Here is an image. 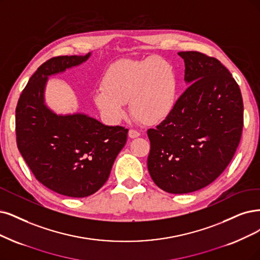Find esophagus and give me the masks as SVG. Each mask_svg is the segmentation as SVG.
Here are the masks:
<instances>
[{
  "label": "esophagus",
  "mask_w": 260,
  "mask_h": 260,
  "mask_svg": "<svg viewBox=\"0 0 260 260\" xmlns=\"http://www.w3.org/2000/svg\"><path fill=\"white\" fill-rule=\"evenodd\" d=\"M128 136H129V138H137L138 136H140V133L136 129L132 128L128 131Z\"/></svg>",
  "instance_id": "esophagus-1"
}]
</instances>
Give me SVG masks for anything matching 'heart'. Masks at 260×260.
Instances as JSON below:
<instances>
[{"instance_id":"1","label":"heart","mask_w":260,"mask_h":260,"mask_svg":"<svg viewBox=\"0 0 260 260\" xmlns=\"http://www.w3.org/2000/svg\"><path fill=\"white\" fill-rule=\"evenodd\" d=\"M93 100L105 121L117 124L126 117V102L134 117L148 125L164 121L177 100L174 67L158 56L121 59L110 64Z\"/></svg>"}]
</instances>
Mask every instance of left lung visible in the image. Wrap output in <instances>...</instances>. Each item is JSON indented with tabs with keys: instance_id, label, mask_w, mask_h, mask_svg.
I'll return each instance as SVG.
<instances>
[{
	"instance_id": "left-lung-1",
	"label": "left lung",
	"mask_w": 260,
	"mask_h": 260,
	"mask_svg": "<svg viewBox=\"0 0 260 260\" xmlns=\"http://www.w3.org/2000/svg\"><path fill=\"white\" fill-rule=\"evenodd\" d=\"M190 83L168 117L148 129V170L154 183L171 194L203 188L232 161L241 140L243 101L233 75L213 56L178 53Z\"/></svg>"
}]
</instances>
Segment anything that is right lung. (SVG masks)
Returning <instances> with one entry per match:
<instances>
[{
    "instance_id": "right-lung-1",
    "label": "right lung",
    "mask_w": 260,
    "mask_h": 260,
    "mask_svg": "<svg viewBox=\"0 0 260 260\" xmlns=\"http://www.w3.org/2000/svg\"><path fill=\"white\" fill-rule=\"evenodd\" d=\"M89 56L60 55L43 63L16 107L17 147L34 177L55 193L75 198L90 196L105 184L128 132L123 126H106L85 114L57 115L45 106L48 76Z\"/></svg>"
}]
</instances>
